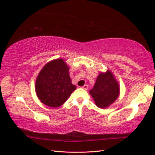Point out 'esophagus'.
Here are the masks:
<instances>
[{"label": "esophagus", "mask_w": 155, "mask_h": 155, "mask_svg": "<svg viewBox=\"0 0 155 155\" xmlns=\"http://www.w3.org/2000/svg\"><path fill=\"white\" fill-rule=\"evenodd\" d=\"M82 88H83V89H84V90H88V85H87V84H85V85H84V86H83L82 87Z\"/></svg>", "instance_id": "34e87169"}]
</instances>
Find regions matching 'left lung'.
<instances>
[{
	"label": "left lung",
	"instance_id": "8db88e82",
	"mask_svg": "<svg viewBox=\"0 0 155 155\" xmlns=\"http://www.w3.org/2000/svg\"><path fill=\"white\" fill-rule=\"evenodd\" d=\"M90 94L100 108L107 107L115 101L119 95V85L112 73L108 71L99 74Z\"/></svg>",
	"mask_w": 155,
	"mask_h": 155
}]
</instances>
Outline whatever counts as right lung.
<instances>
[{"label": "right lung", "mask_w": 155, "mask_h": 155, "mask_svg": "<svg viewBox=\"0 0 155 155\" xmlns=\"http://www.w3.org/2000/svg\"><path fill=\"white\" fill-rule=\"evenodd\" d=\"M69 77V67L61 59L48 63L38 74L35 89L40 100L51 107H58L76 89Z\"/></svg>", "instance_id": "obj_1"}]
</instances>
